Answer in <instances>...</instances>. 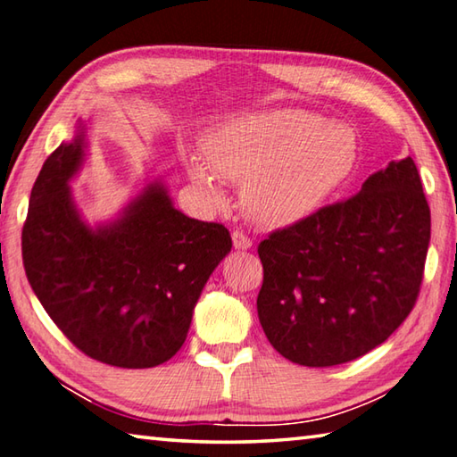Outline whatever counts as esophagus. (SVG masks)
Returning <instances> with one entry per match:
<instances>
[{
	"instance_id": "obj_1",
	"label": "esophagus",
	"mask_w": 457,
	"mask_h": 457,
	"mask_svg": "<svg viewBox=\"0 0 457 457\" xmlns=\"http://www.w3.org/2000/svg\"><path fill=\"white\" fill-rule=\"evenodd\" d=\"M231 242H234L236 250H242V252L250 250V247H252V239L247 237L244 231H239V229H236L234 234H231Z\"/></svg>"
}]
</instances>
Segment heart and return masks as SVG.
I'll return each mask as SVG.
<instances>
[{
	"label": "heart",
	"instance_id": "heart-1",
	"mask_svg": "<svg viewBox=\"0 0 457 457\" xmlns=\"http://www.w3.org/2000/svg\"><path fill=\"white\" fill-rule=\"evenodd\" d=\"M205 162L187 171L213 200L218 176L242 184V207L255 226L289 228L310 218L345 184L358 162V139L344 123L300 107L231 118L204 139Z\"/></svg>",
	"mask_w": 457,
	"mask_h": 457
}]
</instances>
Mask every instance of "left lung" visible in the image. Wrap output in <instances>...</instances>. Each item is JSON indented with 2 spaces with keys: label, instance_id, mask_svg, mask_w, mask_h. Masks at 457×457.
Returning a JSON list of instances; mask_svg holds the SVG:
<instances>
[{
  "label": "left lung",
  "instance_id": "1",
  "mask_svg": "<svg viewBox=\"0 0 457 457\" xmlns=\"http://www.w3.org/2000/svg\"><path fill=\"white\" fill-rule=\"evenodd\" d=\"M429 205L411 157L389 162L350 200L321 207L257 245V315L270 344L308 368L384 344L416 305Z\"/></svg>",
  "mask_w": 457,
  "mask_h": 457
}]
</instances>
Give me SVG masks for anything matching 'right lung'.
Instances as JSON below:
<instances>
[{
  "label": "right lung",
  "instance_id": "right-lung-1",
  "mask_svg": "<svg viewBox=\"0 0 457 457\" xmlns=\"http://www.w3.org/2000/svg\"><path fill=\"white\" fill-rule=\"evenodd\" d=\"M86 160V129L47 157L21 231L33 294L63 336L107 366L144 370L184 345L205 281L231 250L221 223L176 210L149 181L118 220L89 228L70 181Z\"/></svg>",
  "mask_w": 457,
  "mask_h": 457
}]
</instances>
